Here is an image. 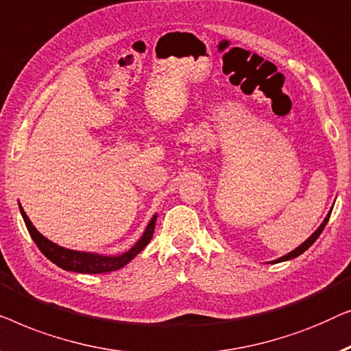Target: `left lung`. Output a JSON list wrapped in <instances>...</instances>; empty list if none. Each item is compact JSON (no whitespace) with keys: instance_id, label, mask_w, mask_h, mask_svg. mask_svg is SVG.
<instances>
[{"instance_id":"1","label":"left lung","mask_w":351,"mask_h":351,"mask_svg":"<svg viewBox=\"0 0 351 351\" xmlns=\"http://www.w3.org/2000/svg\"><path fill=\"white\" fill-rule=\"evenodd\" d=\"M330 213H332V210H329V213H328V215H326V218L323 219V223H322V224H319V227H318V229H317V230H315V232H313V234H312V235H310V237H308V239H307V240H305L302 245H299V246H298V248H295V250H293V251H289V253H288V254H285V256H281V258H278V259H275V261H272V263H274V264H276V263H283V261H289V259H294V258H298V256H300V254H302V253H304V251H307V250L310 248V246H312V245L315 243V241H317V239H318V237H319V235H322V232H323V229H324V227H326V224H328V221H329V216H330Z\"/></svg>"}]
</instances>
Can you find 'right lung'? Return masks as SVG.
Returning a JSON list of instances; mask_svg holds the SVG:
<instances>
[{
    "instance_id": "right-lung-1",
    "label": "right lung",
    "mask_w": 351,
    "mask_h": 351,
    "mask_svg": "<svg viewBox=\"0 0 351 351\" xmlns=\"http://www.w3.org/2000/svg\"><path fill=\"white\" fill-rule=\"evenodd\" d=\"M19 208H21L22 218L25 221V226L32 235V239L41 253L46 256L49 261H52L53 264L62 267L63 270H68V272H77V274H105V272H112V270H119L127 265L130 261L135 258L138 253H141L145 250V246L149 243L152 239V234H154L156 227V219L157 213L152 216L149 223H147L145 232H143L140 239L136 240V243L128 248L127 251L121 254H100V253H90V251H77V250H70L65 248V246H60L53 243L49 239H46L41 232H39L36 227L33 226L32 221L27 216L25 211H23L22 205L19 204Z\"/></svg>"
}]
</instances>
